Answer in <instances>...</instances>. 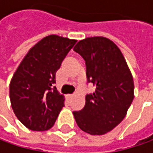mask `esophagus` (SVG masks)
I'll use <instances>...</instances> for the list:
<instances>
[{
    "label": "esophagus",
    "instance_id": "1",
    "mask_svg": "<svg viewBox=\"0 0 153 153\" xmlns=\"http://www.w3.org/2000/svg\"><path fill=\"white\" fill-rule=\"evenodd\" d=\"M73 96H74V94H68V97H69V99H71Z\"/></svg>",
    "mask_w": 153,
    "mask_h": 153
}]
</instances>
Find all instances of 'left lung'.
<instances>
[{
  "mask_svg": "<svg viewBox=\"0 0 153 153\" xmlns=\"http://www.w3.org/2000/svg\"><path fill=\"white\" fill-rule=\"evenodd\" d=\"M74 51L84 59L88 81L96 88L86 96L84 108L73 112L75 120L84 132L105 134L123 121L134 100L132 74L118 47L106 37L81 40Z\"/></svg>",
  "mask_w": 153,
  "mask_h": 153,
  "instance_id": "obj_1",
  "label": "left lung"
}]
</instances>
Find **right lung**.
<instances>
[{
    "label": "right lung",
    "mask_w": 153,
    "mask_h": 153,
    "mask_svg": "<svg viewBox=\"0 0 153 153\" xmlns=\"http://www.w3.org/2000/svg\"><path fill=\"white\" fill-rule=\"evenodd\" d=\"M76 40L50 35L29 50L9 86L11 105L15 116L27 128L46 131L53 126L65 96L53 84L55 74Z\"/></svg>",
    "instance_id": "right-lung-1"
}]
</instances>
